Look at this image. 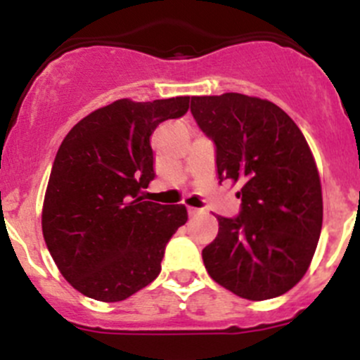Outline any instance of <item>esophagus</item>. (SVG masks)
Returning <instances> with one entry per match:
<instances>
[{
    "mask_svg": "<svg viewBox=\"0 0 360 360\" xmlns=\"http://www.w3.org/2000/svg\"><path fill=\"white\" fill-rule=\"evenodd\" d=\"M188 214H190L191 217H195L200 214V209H197V207H188Z\"/></svg>",
    "mask_w": 360,
    "mask_h": 360,
    "instance_id": "esophagus-1",
    "label": "esophagus"
}]
</instances>
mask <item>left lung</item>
Listing matches in <instances>:
<instances>
[{
  "instance_id": "1",
  "label": "left lung",
  "mask_w": 360,
  "mask_h": 360,
  "mask_svg": "<svg viewBox=\"0 0 360 360\" xmlns=\"http://www.w3.org/2000/svg\"><path fill=\"white\" fill-rule=\"evenodd\" d=\"M191 115L216 144L219 181L240 183L237 217L216 216L202 250L210 277L252 301L288 292L307 274L322 230L314 155L291 116L259 97H191Z\"/></svg>"
}]
</instances>
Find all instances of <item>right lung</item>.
I'll return each mask as SVG.
<instances>
[{
	"label": "right lung",
	"instance_id": "add662e5",
	"mask_svg": "<svg viewBox=\"0 0 360 360\" xmlns=\"http://www.w3.org/2000/svg\"><path fill=\"white\" fill-rule=\"evenodd\" d=\"M190 97L120 99L79 120L53 160L43 202L46 248L69 284L97 301H123L158 277L163 252L188 221L184 205L141 197L155 179L150 137Z\"/></svg>",
	"mask_w": 360,
	"mask_h": 360
}]
</instances>
